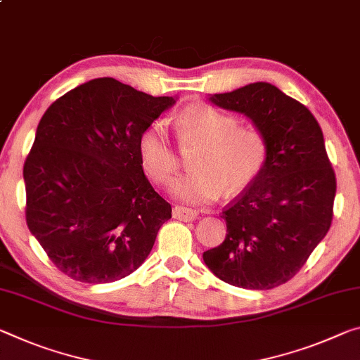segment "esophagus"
Instances as JSON below:
<instances>
[{"mask_svg":"<svg viewBox=\"0 0 360 360\" xmlns=\"http://www.w3.org/2000/svg\"><path fill=\"white\" fill-rule=\"evenodd\" d=\"M198 216L197 210L186 208V207H174L173 208V218L181 221H193Z\"/></svg>","mask_w":360,"mask_h":360,"instance_id":"34e87169","label":"esophagus"}]
</instances>
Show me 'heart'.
I'll return each mask as SVG.
<instances>
[{"instance_id": "obj_1", "label": "heart", "mask_w": 360, "mask_h": 360, "mask_svg": "<svg viewBox=\"0 0 360 360\" xmlns=\"http://www.w3.org/2000/svg\"><path fill=\"white\" fill-rule=\"evenodd\" d=\"M181 146L198 144L191 157L193 168L173 184V193L189 203H205L243 191L258 178L267 162V139L253 124H240L237 115L197 102L174 115ZM142 167L158 184H169L179 171V157L163 123H152L138 142Z\"/></svg>"}]
</instances>
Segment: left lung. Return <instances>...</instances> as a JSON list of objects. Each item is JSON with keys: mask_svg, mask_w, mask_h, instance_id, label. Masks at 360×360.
<instances>
[{"mask_svg": "<svg viewBox=\"0 0 360 360\" xmlns=\"http://www.w3.org/2000/svg\"><path fill=\"white\" fill-rule=\"evenodd\" d=\"M210 101L245 113L264 133L267 162L222 210L224 242L203 253L226 283L271 290L300 272L332 226L335 171L309 108L269 83H252Z\"/></svg>", "mask_w": 360, "mask_h": 360, "instance_id": "obj_1", "label": "left lung"}]
</instances>
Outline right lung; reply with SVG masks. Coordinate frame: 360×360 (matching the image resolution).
Masks as SVG:
<instances>
[{"label": "right lung", "mask_w": 360, "mask_h": 360, "mask_svg": "<svg viewBox=\"0 0 360 360\" xmlns=\"http://www.w3.org/2000/svg\"><path fill=\"white\" fill-rule=\"evenodd\" d=\"M174 102L96 78L60 96L39 120L24 165L25 219L73 281L129 276L171 218V205L146 178L138 142Z\"/></svg>", "instance_id": "right-lung-1"}]
</instances>
